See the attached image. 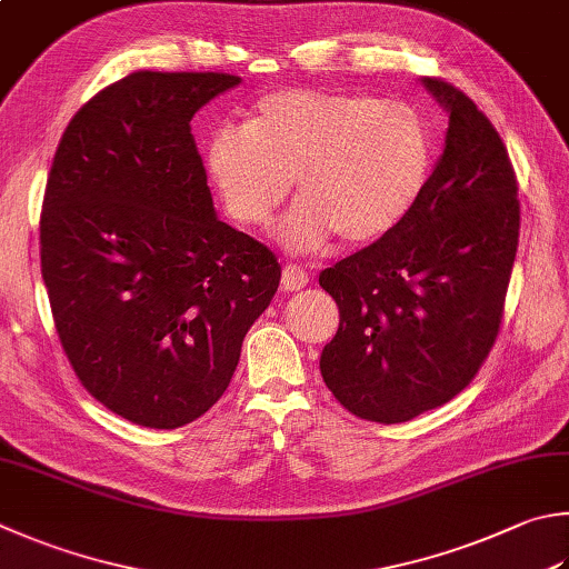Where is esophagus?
I'll return each instance as SVG.
<instances>
[{
    "instance_id": "34e87169",
    "label": "esophagus",
    "mask_w": 569,
    "mask_h": 569,
    "mask_svg": "<svg viewBox=\"0 0 569 569\" xmlns=\"http://www.w3.org/2000/svg\"><path fill=\"white\" fill-rule=\"evenodd\" d=\"M309 282V274L297 264H284L282 267V289L287 292H297V289H305Z\"/></svg>"
}]
</instances>
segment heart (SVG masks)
<instances>
[{"label": "heart", "instance_id": "1", "mask_svg": "<svg viewBox=\"0 0 569 569\" xmlns=\"http://www.w3.org/2000/svg\"><path fill=\"white\" fill-rule=\"evenodd\" d=\"M206 168L242 228H267L295 178L299 202L277 230L289 252H315L331 234L361 248L411 216L431 170V136L409 103L287 89L264 96L242 131L218 128Z\"/></svg>", "mask_w": 569, "mask_h": 569}]
</instances>
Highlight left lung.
<instances>
[{
    "instance_id": "obj_1",
    "label": "left lung",
    "mask_w": 569,
    "mask_h": 569,
    "mask_svg": "<svg viewBox=\"0 0 569 569\" xmlns=\"http://www.w3.org/2000/svg\"><path fill=\"white\" fill-rule=\"evenodd\" d=\"M448 113L443 153L399 228L319 274L339 307L321 379L353 416L403 423L451 401L498 337L520 202L508 151L456 86L421 79Z\"/></svg>"
}]
</instances>
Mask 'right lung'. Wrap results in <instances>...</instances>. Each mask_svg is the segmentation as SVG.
<instances>
[{"mask_svg": "<svg viewBox=\"0 0 569 569\" xmlns=\"http://www.w3.org/2000/svg\"><path fill=\"white\" fill-rule=\"evenodd\" d=\"M230 73L136 71L71 118L41 212V277L83 389L146 428L228 389L280 287L274 254L216 216L190 121Z\"/></svg>", "mask_w": 569, "mask_h": 569, "instance_id": "1", "label": "right lung"}]
</instances>
